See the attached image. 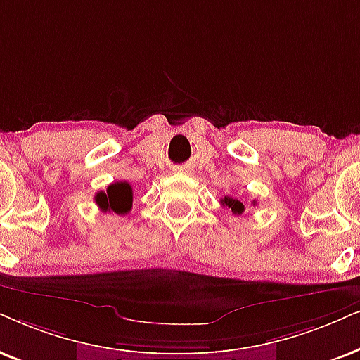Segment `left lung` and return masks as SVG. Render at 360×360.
Here are the masks:
<instances>
[{"instance_id": "obj_1", "label": "left lung", "mask_w": 360, "mask_h": 360, "mask_svg": "<svg viewBox=\"0 0 360 360\" xmlns=\"http://www.w3.org/2000/svg\"><path fill=\"white\" fill-rule=\"evenodd\" d=\"M221 204L224 207H229L231 211H233V214H243L244 212V204L240 202V201H238V199L236 198H233V195H224V198L221 199ZM256 204V202H254Z\"/></svg>"}]
</instances>
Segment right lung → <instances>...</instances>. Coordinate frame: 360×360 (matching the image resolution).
<instances>
[{"label":"right lung","mask_w":360,"mask_h":360,"mask_svg":"<svg viewBox=\"0 0 360 360\" xmlns=\"http://www.w3.org/2000/svg\"><path fill=\"white\" fill-rule=\"evenodd\" d=\"M98 207L103 212H116L120 216H124L133 207V188L126 181L109 184L106 191H99L94 195Z\"/></svg>","instance_id":"obj_1"}]
</instances>
